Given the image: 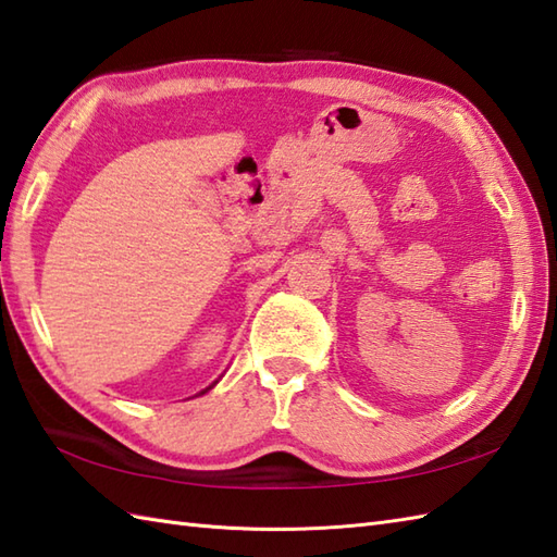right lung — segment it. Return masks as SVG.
<instances>
[{
  "mask_svg": "<svg viewBox=\"0 0 557 557\" xmlns=\"http://www.w3.org/2000/svg\"><path fill=\"white\" fill-rule=\"evenodd\" d=\"M214 386H216V381H214V383H212V386H207V388H205V391H200V393H197V395H202V393H207V391H212V388H214Z\"/></svg>",
  "mask_w": 557,
  "mask_h": 557,
  "instance_id": "add662e5",
  "label": "right lung"
}]
</instances>
